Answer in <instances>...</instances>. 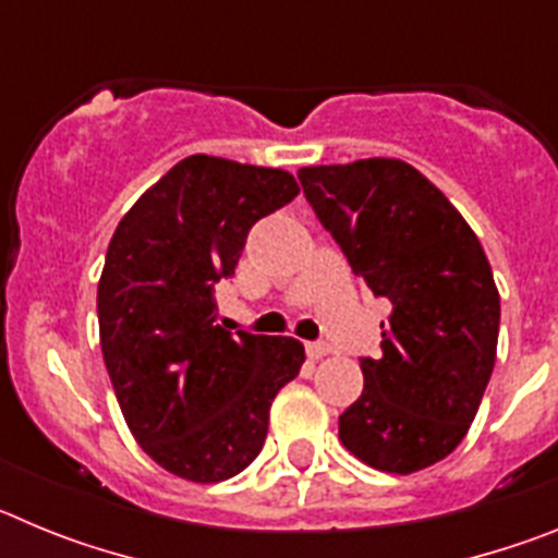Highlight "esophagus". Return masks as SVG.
I'll return each mask as SVG.
<instances>
[{"instance_id":"obj_1","label":"esophagus","mask_w":558,"mask_h":558,"mask_svg":"<svg viewBox=\"0 0 558 558\" xmlns=\"http://www.w3.org/2000/svg\"><path fill=\"white\" fill-rule=\"evenodd\" d=\"M327 352H329L327 343H307V357L310 360H322Z\"/></svg>"}]
</instances>
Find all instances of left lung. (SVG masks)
<instances>
[{
  "instance_id": "1",
  "label": "left lung",
  "mask_w": 558,
  "mask_h": 558,
  "mask_svg": "<svg viewBox=\"0 0 558 558\" xmlns=\"http://www.w3.org/2000/svg\"><path fill=\"white\" fill-rule=\"evenodd\" d=\"M299 181L354 274L391 302L340 441L374 470L433 466L461 445L495 368L500 293L481 240L408 161L302 167Z\"/></svg>"
}]
</instances>
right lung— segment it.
Segmentation results:
<instances>
[{"label":"right lung","mask_w":558,"mask_h":558,"mask_svg":"<svg viewBox=\"0 0 558 558\" xmlns=\"http://www.w3.org/2000/svg\"><path fill=\"white\" fill-rule=\"evenodd\" d=\"M295 195L290 172L198 153L161 175L108 243L102 360L133 438L175 477L243 472L265 445L270 402L302 368L299 340L231 335L211 295L251 226Z\"/></svg>","instance_id":"1"}]
</instances>
